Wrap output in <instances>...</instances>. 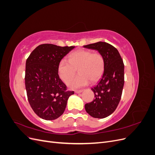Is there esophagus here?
I'll list each match as a JSON object with an SVG mask.
<instances>
[{"label":"esophagus","instance_id":"1","mask_svg":"<svg viewBox=\"0 0 155 155\" xmlns=\"http://www.w3.org/2000/svg\"><path fill=\"white\" fill-rule=\"evenodd\" d=\"M83 92V90H76L75 91V92L77 93V94H79V93H81Z\"/></svg>","mask_w":155,"mask_h":155}]
</instances>
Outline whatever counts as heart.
<instances>
[{
	"mask_svg": "<svg viewBox=\"0 0 155 155\" xmlns=\"http://www.w3.org/2000/svg\"><path fill=\"white\" fill-rule=\"evenodd\" d=\"M105 59L101 54L91 50H78L69 55L68 60L61 59L58 64L61 79L67 82L78 69L80 74L68 81L70 88H77L97 81L104 72Z\"/></svg>",
	"mask_w": 155,
	"mask_h": 155,
	"instance_id": "heart-1",
	"label": "heart"
}]
</instances>
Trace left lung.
I'll return each instance as SVG.
<instances>
[{
    "mask_svg": "<svg viewBox=\"0 0 155 155\" xmlns=\"http://www.w3.org/2000/svg\"><path fill=\"white\" fill-rule=\"evenodd\" d=\"M83 46L97 50L105 59L104 74L91 88L94 100L85 105L87 112L93 118H104L114 112L119 104L124 85V64L118 50L105 42Z\"/></svg>",
    "mask_w": 155,
    "mask_h": 155,
    "instance_id": "obj_1",
    "label": "left lung"
}]
</instances>
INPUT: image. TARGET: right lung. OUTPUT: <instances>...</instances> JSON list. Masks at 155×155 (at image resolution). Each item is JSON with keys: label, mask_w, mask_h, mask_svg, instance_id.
Returning a JSON list of instances; mask_svg holds the SVG:
<instances>
[{"label": "right lung", "mask_w": 155, "mask_h": 155, "mask_svg": "<svg viewBox=\"0 0 155 155\" xmlns=\"http://www.w3.org/2000/svg\"><path fill=\"white\" fill-rule=\"evenodd\" d=\"M75 46L43 44L36 47L26 62L25 86L29 104L42 119L53 120L61 116L68 97L74 91H67L59 78L58 64Z\"/></svg>", "instance_id": "right-lung-1"}]
</instances>
